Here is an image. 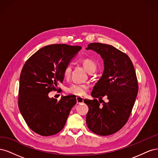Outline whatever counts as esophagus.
<instances>
[{
    "label": "esophagus",
    "mask_w": 158,
    "mask_h": 158,
    "mask_svg": "<svg viewBox=\"0 0 158 158\" xmlns=\"http://www.w3.org/2000/svg\"><path fill=\"white\" fill-rule=\"evenodd\" d=\"M76 102L78 104L82 103L84 102V99L81 97H76Z\"/></svg>",
    "instance_id": "34e87169"
}]
</instances>
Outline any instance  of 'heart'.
I'll list each match as a JSON object with an SVG mask.
<instances>
[{"mask_svg":"<svg viewBox=\"0 0 158 158\" xmlns=\"http://www.w3.org/2000/svg\"><path fill=\"white\" fill-rule=\"evenodd\" d=\"M80 63L83 65L84 69L88 73H90L95 71L96 69V64L89 58H83L80 60ZM72 72V65L70 64H66L63 71V74L64 78L67 79L70 77ZM88 90V85L86 84H72L66 88V92L71 95H76V96H84Z\"/></svg>","mask_w":158,"mask_h":158,"instance_id":"obj_1","label":"heart"}]
</instances>
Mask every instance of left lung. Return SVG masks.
Returning <instances> with one entry per match:
<instances>
[{
	"mask_svg": "<svg viewBox=\"0 0 158 158\" xmlns=\"http://www.w3.org/2000/svg\"><path fill=\"white\" fill-rule=\"evenodd\" d=\"M86 49L97 52L104 60L103 75L92 92L95 99L84 100L89 107L87 126L98 135H111L125 126L135 105L138 91L135 69L129 56L112 45L92 43ZM104 96L107 103L101 99ZM96 98L102 101V106Z\"/></svg>",
	"mask_w": 158,
	"mask_h": 158,
	"instance_id": "left-lung-1",
	"label": "left lung"
}]
</instances>
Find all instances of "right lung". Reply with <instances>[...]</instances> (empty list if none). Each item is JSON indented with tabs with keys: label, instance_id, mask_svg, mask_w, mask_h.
I'll return each instance as SVG.
<instances>
[{
	"label": "right lung",
	"instance_id": "1",
	"mask_svg": "<svg viewBox=\"0 0 158 158\" xmlns=\"http://www.w3.org/2000/svg\"><path fill=\"white\" fill-rule=\"evenodd\" d=\"M81 48L66 44L47 45L31 55L23 66L18 107L27 126L38 135L48 136L59 132L76 103L74 95L57 101L48 94L63 82L64 66Z\"/></svg>",
	"mask_w": 158,
	"mask_h": 158
}]
</instances>
